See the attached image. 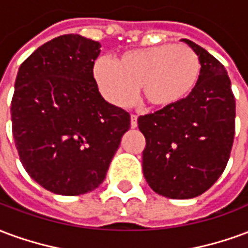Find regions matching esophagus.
<instances>
[{
  "label": "esophagus",
  "instance_id": "34e87169",
  "mask_svg": "<svg viewBox=\"0 0 248 248\" xmlns=\"http://www.w3.org/2000/svg\"><path fill=\"white\" fill-rule=\"evenodd\" d=\"M130 119H131V127H133V129H135V127L138 126V117H137L135 114H131Z\"/></svg>",
  "mask_w": 248,
  "mask_h": 248
}]
</instances>
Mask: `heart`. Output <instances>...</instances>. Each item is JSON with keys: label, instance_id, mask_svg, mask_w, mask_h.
<instances>
[{"label": "heart", "instance_id": "heart-1", "mask_svg": "<svg viewBox=\"0 0 248 248\" xmlns=\"http://www.w3.org/2000/svg\"><path fill=\"white\" fill-rule=\"evenodd\" d=\"M93 73L110 102L127 105L140 86V95L149 106L165 108L183 102L194 93L202 63L190 46L162 44L124 51L115 63L99 58Z\"/></svg>", "mask_w": 248, "mask_h": 248}]
</instances>
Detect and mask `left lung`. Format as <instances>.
<instances>
[{
    "instance_id": "obj_1",
    "label": "left lung",
    "mask_w": 248,
    "mask_h": 248,
    "mask_svg": "<svg viewBox=\"0 0 248 248\" xmlns=\"http://www.w3.org/2000/svg\"><path fill=\"white\" fill-rule=\"evenodd\" d=\"M202 63L198 86L171 108L140 115L143 175L159 195L188 199L207 191L229 162L235 134V98L224 66L190 40Z\"/></svg>"
}]
</instances>
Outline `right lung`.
Wrapping results in <instances>:
<instances>
[{
  "instance_id": "1",
  "label": "right lung",
  "mask_w": 248,
  "mask_h": 248,
  "mask_svg": "<svg viewBox=\"0 0 248 248\" xmlns=\"http://www.w3.org/2000/svg\"><path fill=\"white\" fill-rule=\"evenodd\" d=\"M97 41L60 35L19 66L10 106L19 161L60 195L95 190L106 177L130 114L106 102L94 79Z\"/></svg>"
}]
</instances>
